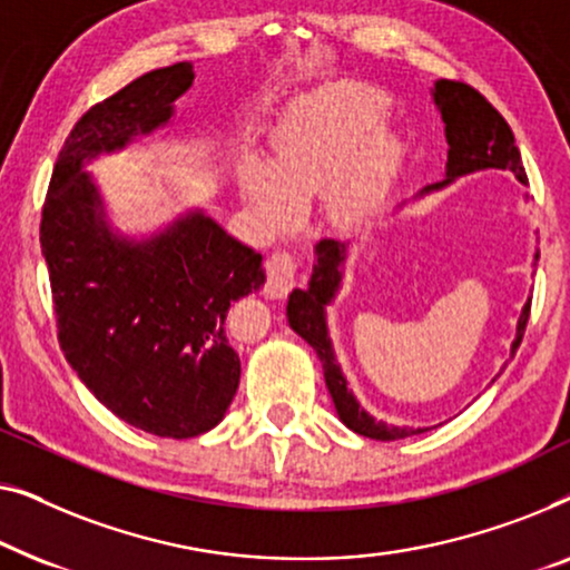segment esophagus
<instances>
[{"instance_id":"1","label":"esophagus","mask_w":570,"mask_h":570,"mask_svg":"<svg viewBox=\"0 0 570 570\" xmlns=\"http://www.w3.org/2000/svg\"><path fill=\"white\" fill-rule=\"evenodd\" d=\"M266 292L268 299H284V296L292 292L294 278H296V258L294 253L288 250H276L271 258L266 261Z\"/></svg>"}]
</instances>
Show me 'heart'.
Returning <instances> with one entry per match:
<instances>
[{
  "instance_id": "heart-1",
  "label": "heart",
  "mask_w": 570,
  "mask_h": 570,
  "mask_svg": "<svg viewBox=\"0 0 570 570\" xmlns=\"http://www.w3.org/2000/svg\"><path fill=\"white\" fill-rule=\"evenodd\" d=\"M387 98L364 85H331L304 95L271 134L268 165L245 157L237 186L268 229H282L299 206L327 194L333 214L356 219L382 202L403 144L380 118Z\"/></svg>"
}]
</instances>
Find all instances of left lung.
Here are the masks:
<instances>
[{
	"label": "left lung",
	"mask_w": 570,
	"mask_h": 570,
	"mask_svg": "<svg viewBox=\"0 0 570 570\" xmlns=\"http://www.w3.org/2000/svg\"><path fill=\"white\" fill-rule=\"evenodd\" d=\"M434 102L442 114L444 121V136L449 144L446 151V178L439 183H431L423 190L415 194V198L434 194V190L446 188L462 175L478 173V170H511L517 175L519 183H527V173L522 165V155H519L514 134H511L509 124L503 116L480 95L475 87L464 82H452V79H439L434 85ZM315 266H312V278L307 288H294L288 294L286 317L294 333H299L304 341L315 348V354L323 362L325 384L331 390V397L338 411V419L346 423L351 431L362 434L366 439H380V442H395V439L423 434L426 429H411V426H392V423L376 421L368 415L354 392L348 390L346 376L341 372V364L335 362L333 341L327 335L325 323V307L335 299L343 282V266L348 258V243H338V239H320L315 245ZM540 261V250L534 253V266ZM529 296L522 307L517 323V338L511 343V356L517 354L519 343L524 338V327L529 320Z\"/></svg>",
	"instance_id": "8db88e82"
}]
</instances>
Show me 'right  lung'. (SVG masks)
Masks as SVG:
<instances>
[{
	"label": "right lung",
	"instance_id": "add662e5",
	"mask_svg": "<svg viewBox=\"0 0 570 570\" xmlns=\"http://www.w3.org/2000/svg\"><path fill=\"white\" fill-rule=\"evenodd\" d=\"M194 77L190 61L147 71L87 110L56 159L41 219L63 356L108 411L165 439L206 434L227 413L239 356L224 320L266 282L263 258L198 208L149 237L121 235L85 167L170 124Z\"/></svg>",
	"mask_w": 570,
	"mask_h": 570
}]
</instances>
